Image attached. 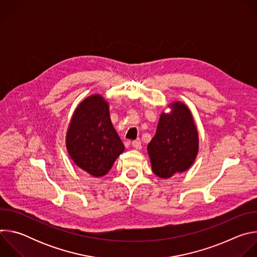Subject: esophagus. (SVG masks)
I'll return each instance as SVG.
<instances>
[{"label":"esophagus","instance_id":"34e87169","mask_svg":"<svg viewBox=\"0 0 257 257\" xmlns=\"http://www.w3.org/2000/svg\"><path fill=\"white\" fill-rule=\"evenodd\" d=\"M132 146L135 150H140L142 145H141L140 140H134V141H132Z\"/></svg>","mask_w":257,"mask_h":257}]
</instances>
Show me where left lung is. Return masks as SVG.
I'll list each match as a JSON object with an SVG mask.
<instances>
[{"label":"left lung","instance_id":"left-lung-1","mask_svg":"<svg viewBox=\"0 0 257 257\" xmlns=\"http://www.w3.org/2000/svg\"><path fill=\"white\" fill-rule=\"evenodd\" d=\"M171 107L170 114L162 113L148 145L153 172L164 179L188 170L198 153V132L190 109L180 101Z\"/></svg>","mask_w":257,"mask_h":257}]
</instances>
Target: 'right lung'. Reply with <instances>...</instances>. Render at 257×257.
<instances>
[{
  "instance_id": "right-lung-1",
  "label": "right lung",
  "mask_w": 257,
  "mask_h": 257,
  "mask_svg": "<svg viewBox=\"0 0 257 257\" xmlns=\"http://www.w3.org/2000/svg\"><path fill=\"white\" fill-rule=\"evenodd\" d=\"M70 158L93 177L111 170L124 144L109 118L108 103L99 94L85 98L75 109L66 137Z\"/></svg>"
}]
</instances>
